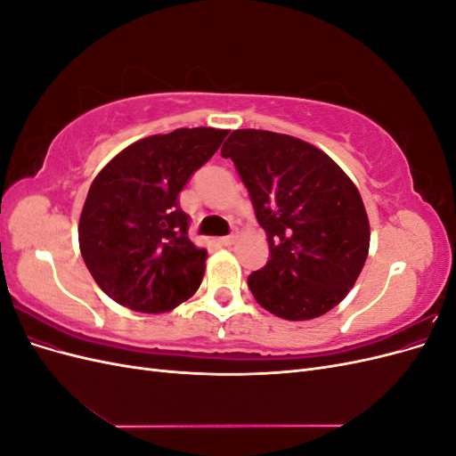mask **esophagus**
<instances>
[{"label":"esophagus","instance_id":"obj_1","mask_svg":"<svg viewBox=\"0 0 456 456\" xmlns=\"http://www.w3.org/2000/svg\"><path fill=\"white\" fill-rule=\"evenodd\" d=\"M236 236H233V233H232V236H224V238H220L218 241H220V245H224V247H230V245H233V243H236Z\"/></svg>","mask_w":456,"mask_h":456}]
</instances>
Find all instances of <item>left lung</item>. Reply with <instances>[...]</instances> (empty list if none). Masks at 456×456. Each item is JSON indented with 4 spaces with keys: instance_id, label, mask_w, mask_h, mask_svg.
Listing matches in <instances>:
<instances>
[{
    "instance_id": "obj_1",
    "label": "left lung",
    "mask_w": 456,
    "mask_h": 456,
    "mask_svg": "<svg viewBox=\"0 0 456 456\" xmlns=\"http://www.w3.org/2000/svg\"><path fill=\"white\" fill-rule=\"evenodd\" d=\"M220 154L236 165L268 238L270 260L247 278L258 305L291 322L335 308L360 275L370 238L348 175L320 148L272 131H233Z\"/></svg>"
}]
</instances>
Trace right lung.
Instances as JSON below:
<instances>
[{
  "mask_svg": "<svg viewBox=\"0 0 456 456\" xmlns=\"http://www.w3.org/2000/svg\"><path fill=\"white\" fill-rule=\"evenodd\" d=\"M226 134L213 127L151 134L94 176L79 216V251L118 305L161 314L198 291L207 251L190 241L178 194Z\"/></svg>",
  "mask_w": 456,
  "mask_h": 456,
  "instance_id": "right-lung-1",
  "label": "right lung"
}]
</instances>
